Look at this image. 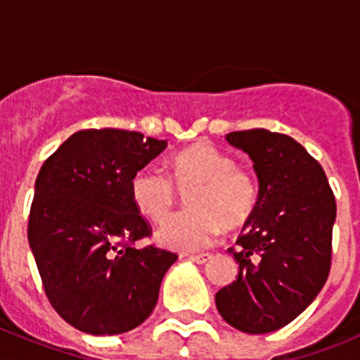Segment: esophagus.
Returning a JSON list of instances; mask_svg holds the SVG:
<instances>
[{
    "instance_id": "1",
    "label": "esophagus",
    "mask_w": 360,
    "mask_h": 360,
    "mask_svg": "<svg viewBox=\"0 0 360 360\" xmlns=\"http://www.w3.org/2000/svg\"><path fill=\"white\" fill-rule=\"evenodd\" d=\"M211 257H212L211 252H202V254H191L189 259H191V262L200 263V265H202V263H207Z\"/></svg>"
}]
</instances>
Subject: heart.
<instances>
[{"label":"heart","mask_w":360,"mask_h":360,"mask_svg":"<svg viewBox=\"0 0 360 360\" xmlns=\"http://www.w3.org/2000/svg\"><path fill=\"white\" fill-rule=\"evenodd\" d=\"M169 174L157 165L136 171L129 182L135 207L153 221L169 214L178 191L189 209L169 216L157 229V241L173 250H196L225 229H240L256 214L262 191L256 174L236 165L232 155L211 142H196L171 158Z\"/></svg>","instance_id":"b5f03b06"}]
</instances>
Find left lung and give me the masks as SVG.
Here are the masks:
<instances>
[{
    "instance_id": "8db88e82",
    "label": "left lung",
    "mask_w": 360,
    "mask_h": 360,
    "mask_svg": "<svg viewBox=\"0 0 360 360\" xmlns=\"http://www.w3.org/2000/svg\"><path fill=\"white\" fill-rule=\"evenodd\" d=\"M227 142L249 153L262 200L236 247V281L216 294L231 326L269 333L287 326L317 297L332 266L335 196L319 162L292 136L245 129Z\"/></svg>"
}]
</instances>
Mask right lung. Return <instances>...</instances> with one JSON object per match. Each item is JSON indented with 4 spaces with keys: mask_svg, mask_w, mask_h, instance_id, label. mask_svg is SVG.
Here are the masks:
<instances>
[{
    "mask_svg": "<svg viewBox=\"0 0 360 360\" xmlns=\"http://www.w3.org/2000/svg\"><path fill=\"white\" fill-rule=\"evenodd\" d=\"M167 142L104 128L73 133L36 180L28 243L53 310L73 328L115 335L144 323L176 254L135 241L151 225L135 207L131 176Z\"/></svg>",
    "mask_w": 360,
    "mask_h": 360,
    "instance_id": "obj_1",
    "label": "right lung"
}]
</instances>
